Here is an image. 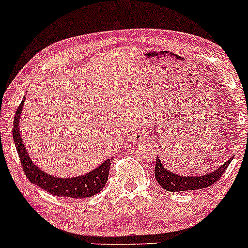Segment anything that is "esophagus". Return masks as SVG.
<instances>
[{"label":"esophagus","mask_w":248,"mask_h":248,"mask_svg":"<svg viewBox=\"0 0 248 248\" xmlns=\"http://www.w3.org/2000/svg\"><path fill=\"white\" fill-rule=\"evenodd\" d=\"M148 140V136L143 132H139V133H136L133 137V141L134 142H141V141H147Z\"/></svg>","instance_id":"1"}]
</instances>
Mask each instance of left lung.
Masks as SVG:
<instances>
[{"label":"left lung","mask_w":248,"mask_h":248,"mask_svg":"<svg viewBox=\"0 0 248 248\" xmlns=\"http://www.w3.org/2000/svg\"><path fill=\"white\" fill-rule=\"evenodd\" d=\"M233 157L227 160L223 165L217 167L213 172L207 173L205 175H192L185 176L175 174L163 166L159 157H157L155 165V178L158 185L166 191L176 192V191H189L197 190V189H204L214 185L215 182L220 180L223 173L226 172L227 167L229 166Z\"/></svg>","instance_id":"left-lung-1"}]
</instances>
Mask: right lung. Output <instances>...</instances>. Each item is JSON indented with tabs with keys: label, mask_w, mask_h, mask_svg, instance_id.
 Here are the masks:
<instances>
[{
	"label": "right lung",
	"mask_w": 248,
	"mask_h": 248,
	"mask_svg": "<svg viewBox=\"0 0 248 248\" xmlns=\"http://www.w3.org/2000/svg\"><path fill=\"white\" fill-rule=\"evenodd\" d=\"M25 99L19 105L16 112L12 136H14L15 144L17 148L19 159L27 179L31 183L36 185L46 190L49 194L58 197H67L81 199L94 196L105 188L106 182L108 180L109 169H110L111 159H106L100 166L96 167L93 171L86 173L84 175L75 176V178H57L42 171L40 167L35 165L31 157L28 156L27 150L21 139L20 131H19V122H20V114L24 107Z\"/></svg>",
	"instance_id": "right-lung-1"
}]
</instances>
